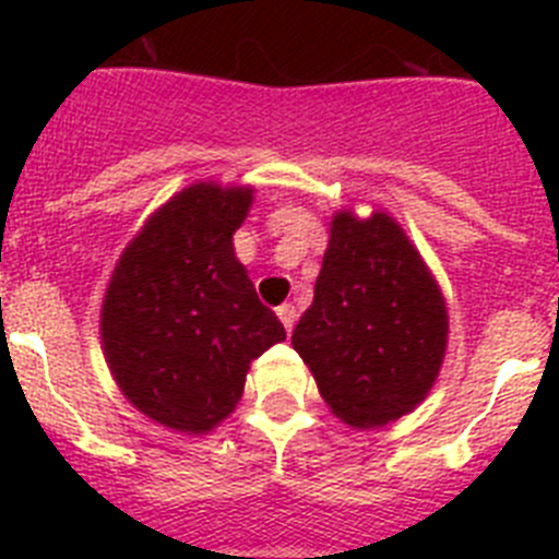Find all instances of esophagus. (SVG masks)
<instances>
[{"instance_id":"34e87169","label":"esophagus","mask_w":559,"mask_h":559,"mask_svg":"<svg viewBox=\"0 0 559 559\" xmlns=\"http://www.w3.org/2000/svg\"><path fill=\"white\" fill-rule=\"evenodd\" d=\"M278 317H281V323H284L286 331L295 329V320H298V311H295V306L292 304H284L278 306Z\"/></svg>"}]
</instances>
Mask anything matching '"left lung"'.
Instances as JSON below:
<instances>
[{"mask_svg":"<svg viewBox=\"0 0 559 559\" xmlns=\"http://www.w3.org/2000/svg\"><path fill=\"white\" fill-rule=\"evenodd\" d=\"M445 342V298L404 228L384 211L334 214L314 300L292 334L329 409L356 429L399 420L429 395Z\"/></svg>","mask_w":559,"mask_h":559,"instance_id":"8db88e82","label":"left lung"}]
</instances>
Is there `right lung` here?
<instances>
[{
    "label": "right lung",
    "instance_id": "right-lung-1",
    "mask_svg": "<svg viewBox=\"0 0 559 559\" xmlns=\"http://www.w3.org/2000/svg\"><path fill=\"white\" fill-rule=\"evenodd\" d=\"M253 189L192 183L122 250L99 334L124 399L155 424L205 435L234 412L250 361L286 340L234 253Z\"/></svg>",
    "mask_w": 559,
    "mask_h": 559
}]
</instances>
